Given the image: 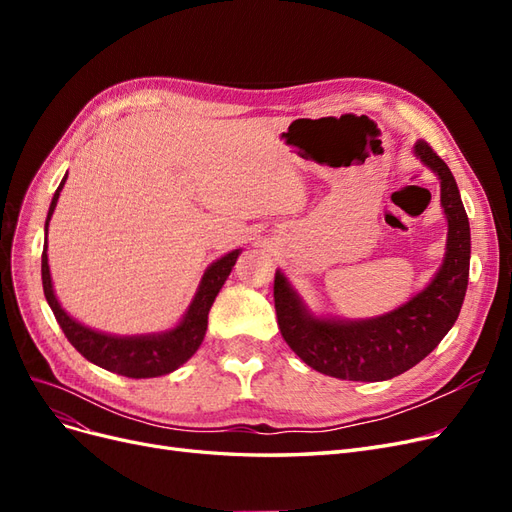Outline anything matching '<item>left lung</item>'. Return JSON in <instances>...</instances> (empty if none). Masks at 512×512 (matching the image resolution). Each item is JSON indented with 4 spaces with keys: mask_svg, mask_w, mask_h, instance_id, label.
Returning <instances> with one entry per match:
<instances>
[{
    "mask_svg": "<svg viewBox=\"0 0 512 512\" xmlns=\"http://www.w3.org/2000/svg\"><path fill=\"white\" fill-rule=\"evenodd\" d=\"M414 153L440 177V203L448 220L446 254L431 284L393 312L369 320H333L309 314L282 271H275L277 324L292 352L324 376L380 382L404 374L436 348L455 324L470 275V222L451 168L429 143Z\"/></svg>",
    "mask_w": 512,
    "mask_h": 512,
    "instance_id": "obj_1",
    "label": "left lung"
}]
</instances>
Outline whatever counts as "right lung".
Returning <instances> with one entry per match:
<instances>
[{
	"label": "right lung",
	"instance_id": "obj_1",
	"mask_svg": "<svg viewBox=\"0 0 512 512\" xmlns=\"http://www.w3.org/2000/svg\"><path fill=\"white\" fill-rule=\"evenodd\" d=\"M68 177V175H66ZM66 177L61 179L59 188L53 194L49 215H46L44 230H49V220L55 211L57 198L61 188H64ZM239 250L222 256L215 260L213 265L205 271L203 280H200L196 297L192 299L188 312L175 329L158 335H132V337H117L106 335L85 327V324L70 318L59 301L55 299L53 284H51V271H49V256H46V245L42 250V288L44 297L49 301L53 314L59 322L61 331L68 337V342L79 350L87 361L94 365L113 371V374L126 376V378H158L166 376L170 371L181 367L190 356L203 344L205 331H207V316L209 309L218 297L220 288L224 286L226 277L230 275L232 267L239 258Z\"/></svg>",
	"mask_w": 512,
	"mask_h": 512
}]
</instances>
